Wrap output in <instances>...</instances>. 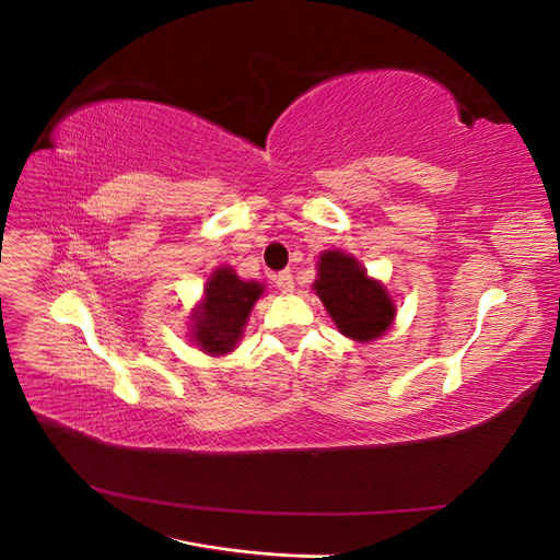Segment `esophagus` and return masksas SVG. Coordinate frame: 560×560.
Wrapping results in <instances>:
<instances>
[{
	"label": "esophagus",
	"instance_id": "obj_1",
	"mask_svg": "<svg viewBox=\"0 0 560 560\" xmlns=\"http://www.w3.org/2000/svg\"><path fill=\"white\" fill-rule=\"evenodd\" d=\"M276 287H278L282 294L294 292V278H292L290 270H282V273L276 276Z\"/></svg>",
	"mask_w": 560,
	"mask_h": 560
}]
</instances>
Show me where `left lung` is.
Wrapping results in <instances>:
<instances>
[{
    "label": "left lung",
    "instance_id": "obj_1",
    "mask_svg": "<svg viewBox=\"0 0 560 560\" xmlns=\"http://www.w3.org/2000/svg\"><path fill=\"white\" fill-rule=\"evenodd\" d=\"M313 290L325 303L338 331L358 343L376 341L395 319V303L366 268L341 249L319 254Z\"/></svg>",
    "mask_w": 560,
    "mask_h": 560
}]
</instances>
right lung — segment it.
<instances>
[{
    "label": "right lung",
    "instance_id": "add662e5",
    "mask_svg": "<svg viewBox=\"0 0 560 560\" xmlns=\"http://www.w3.org/2000/svg\"><path fill=\"white\" fill-rule=\"evenodd\" d=\"M264 284L241 280L231 266H219L208 278L206 294L191 313V338L208 354H226L241 341L249 311Z\"/></svg>",
    "mask_w": 560,
    "mask_h": 560
}]
</instances>
